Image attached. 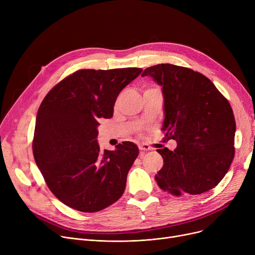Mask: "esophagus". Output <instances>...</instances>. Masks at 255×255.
Returning a JSON list of instances; mask_svg holds the SVG:
<instances>
[{
	"label": "esophagus",
	"instance_id": "34e87169",
	"mask_svg": "<svg viewBox=\"0 0 255 255\" xmlns=\"http://www.w3.org/2000/svg\"><path fill=\"white\" fill-rule=\"evenodd\" d=\"M138 149H139L140 151H142V152L151 150V148H150V146H149L148 144H139V145H138Z\"/></svg>",
	"mask_w": 255,
	"mask_h": 255
}]
</instances>
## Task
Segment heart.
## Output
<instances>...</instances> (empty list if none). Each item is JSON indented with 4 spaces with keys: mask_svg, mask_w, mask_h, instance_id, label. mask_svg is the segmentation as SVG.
Instances as JSON below:
<instances>
[{
    "mask_svg": "<svg viewBox=\"0 0 255 255\" xmlns=\"http://www.w3.org/2000/svg\"><path fill=\"white\" fill-rule=\"evenodd\" d=\"M151 89H152V88H149V89H145V90H144V92H145V91H148V90H151Z\"/></svg>",
    "mask_w": 255,
    "mask_h": 255,
    "instance_id": "1",
    "label": "heart"
}]
</instances>
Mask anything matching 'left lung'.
Returning a JSON list of instances; mask_svg holds the SVG:
<instances>
[{
	"instance_id": "left-lung-1",
	"label": "left lung",
	"mask_w": 255,
	"mask_h": 255,
	"mask_svg": "<svg viewBox=\"0 0 255 255\" xmlns=\"http://www.w3.org/2000/svg\"><path fill=\"white\" fill-rule=\"evenodd\" d=\"M162 87L165 139L177 148L158 149L163 166L158 186L172 195L202 194L217 186L235 156L236 122L232 106L211 80L199 72L171 64L144 69Z\"/></svg>"
}]
</instances>
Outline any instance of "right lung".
I'll return each instance as SVG.
<instances>
[{
    "label": "right lung",
    "mask_w": 255,
    "mask_h": 255,
    "mask_svg": "<svg viewBox=\"0 0 255 255\" xmlns=\"http://www.w3.org/2000/svg\"><path fill=\"white\" fill-rule=\"evenodd\" d=\"M140 68L78 70L53 87L40 105L33 154L49 190L66 206L93 213L116 203L138 156L135 143L101 151L99 119H111L120 92Z\"/></svg>",
    "instance_id": "1"
}]
</instances>
